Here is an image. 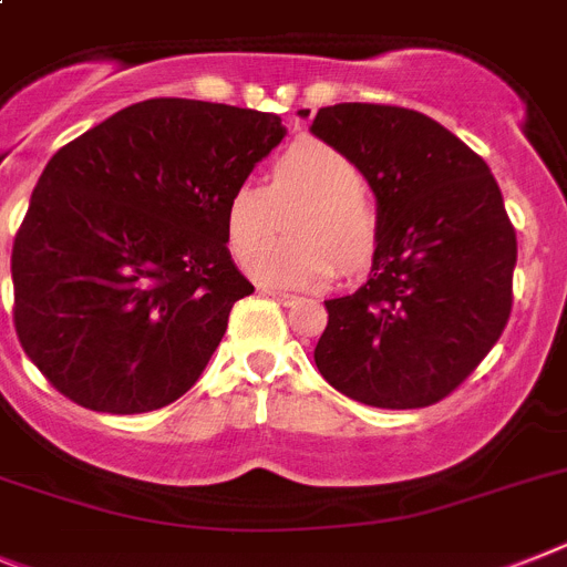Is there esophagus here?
I'll return each instance as SVG.
<instances>
[{
	"label": "esophagus",
	"instance_id": "obj_1",
	"mask_svg": "<svg viewBox=\"0 0 567 567\" xmlns=\"http://www.w3.org/2000/svg\"><path fill=\"white\" fill-rule=\"evenodd\" d=\"M262 293H265V297H270V299H277L279 305H297V302H299V297H297V293H288V290H277V288H262Z\"/></svg>",
	"mask_w": 567,
	"mask_h": 567
}]
</instances>
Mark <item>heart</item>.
<instances>
[{"mask_svg": "<svg viewBox=\"0 0 567 567\" xmlns=\"http://www.w3.org/2000/svg\"><path fill=\"white\" fill-rule=\"evenodd\" d=\"M302 200L289 220L288 244L268 246L277 209ZM225 230L236 259L265 288H319L368 268L379 245V210L362 188V171L322 140H299L274 162L270 182H239L225 202ZM266 248L262 249L261 245Z\"/></svg>", "mask_w": 567, "mask_h": 567, "instance_id": "1", "label": "heart"}]
</instances>
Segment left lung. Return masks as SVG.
Segmentation results:
<instances>
[{
  "label": "left lung",
  "instance_id": "obj_1",
  "mask_svg": "<svg viewBox=\"0 0 567 567\" xmlns=\"http://www.w3.org/2000/svg\"><path fill=\"white\" fill-rule=\"evenodd\" d=\"M311 134L357 162L379 210L371 277L324 302L319 373L373 408L445 400L488 357L514 302L516 230L491 167L408 107H319Z\"/></svg>",
  "mask_w": 567,
  "mask_h": 567
}]
</instances>
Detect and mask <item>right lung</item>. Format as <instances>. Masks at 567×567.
Segmentation results:
<instances>
[{"label":"right lung","mask_w":567,"mask_h":567,"mask_svg":"<svg viewBox=\"0 0 567 567\" xmlns=\"http://www.w3.org/2000/svg\"><path fill=\"white\" fill-rule=\"evenodd\" d=\"M277 113L199 100L122 107L39 176L13 239V324L76 405L176 402L254 285L230 259L225 202L282 142Z\"/></svg>","instance_id":"add662e5"}]
</instances>
